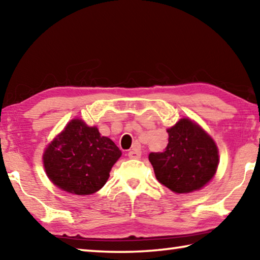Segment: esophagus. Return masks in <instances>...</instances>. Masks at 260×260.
<instances>
[{
  "mask_svg": "<svg viewBox=\"0 0 260 260\" xmlns=\"http://www.w3.org/2000/svg\"><path fill=\"white\" fill-rule=\"evenodd\" d=\"M128 157L131 158V159H140V158H141V150L138 147H134L128 152Z\"/></svg>",
  "mask_w": 260,
  "mask_h": 260,
  "instance_id": "34e87169",
  "label": "esophagus"
}]
</instances>
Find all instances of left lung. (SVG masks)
Instances as JSON below:
<instances>
[{
  "mask_svg": "<svg viewBox=\"0 0 260 260\" xmlns=\"http://www.w3.org/2000/svg\"><path fill=\"white\" fill-rule=\"evenodd\" d=\"M169 143L149 160L161 184L177 193L199 190L213 178L219 156L213 140L190 119L183 118L167 129Z\"/></svg>",
  "mask_w": 260,
  "mask_h": 260,
  "instance_id": "1",
  "label": "left lung"
}]
</instances>
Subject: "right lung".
<instances>
[{
	"instance_id": "obj_1",
	"label": "right lung",
	"mask_w": 260,
	"mask_h": 260,
	"mask_svg": "<svg viewBox=\"0 0 260 260\" xmlns=\"http://www.w3.org/2000/svg\"><path fill=\"white\" fill-rule=\"evenodd\" d=\"M120 156L119 148L96 127L74 119L47 148L43 164L57 187L76 195H89L104 186Z\"/></svg>"
}]
</instances>
